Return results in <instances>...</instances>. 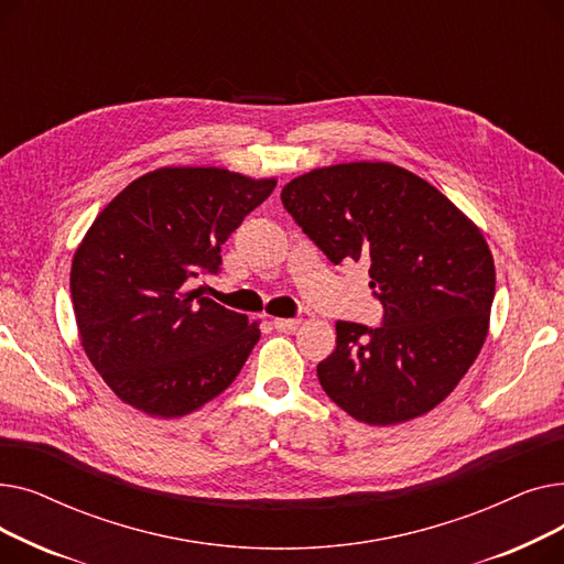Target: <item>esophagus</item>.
<instances>
[{
    "mask_svg": "<svg viewBox=\"0 0 564 564\" xmlns=\"http://www.w3.org/2000/svg\"><path fill=\"white\" fill-rule=\"evenodd\" d=\"M302 324V319H297V317H276L274 319V327L279 329V332H294Z\"/></svg>",
    "mask_w": 564,
    "mask_h": 564,
    "instance_id": "obj_1",
    "label": "esophagus"
}]
</instances>
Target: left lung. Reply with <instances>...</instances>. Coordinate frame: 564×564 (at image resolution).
<instances>
[{
	"label": "left lung",
	"mask_w": 564,
	"mask_h": 564,
	"mask_svg": "<svg viewBox=\"0 0 564 564\" xmlns=\"http://www.w3.org/2000/svg\"><path fill=\"white\" fill-rule=\"evenodd\" d=\"M283 207L334 264L364 260L381 327L336 324L317 379L343 411L395 425L448 398L487 338L496 290L482 232L436 187L389 162L290 181Z\"/></svg>",
	"instance_id": "obj_1"
}]
</instances>
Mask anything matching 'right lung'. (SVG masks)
Instances as JSON below:
<instances>
[{"mask_svg":"<svg viewBox=\"0 0 564 564\" xmlns=\"http://www.w3.org/2000/svg\"><path fill=\"white\" fill-rule=\"evenodd\" d=\"M274 187V177L166 166L96 217L73 258L70 297L88 361L123 402L177 419L240 375L258 322L187 283L221 270V245Z\"/></svg>","mask_w":564,"mask_h":564,"instance_id":"1","label":"right lung"}]
</instances>
